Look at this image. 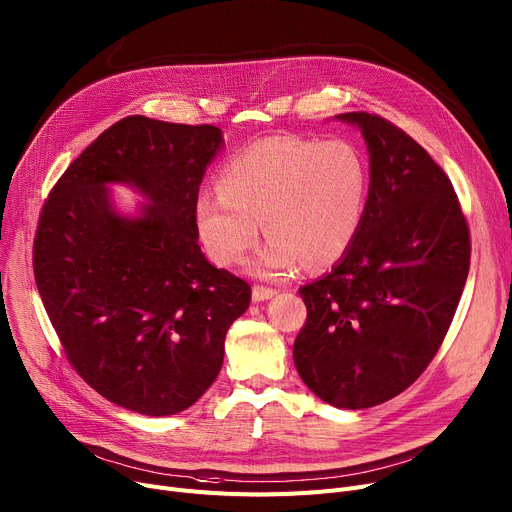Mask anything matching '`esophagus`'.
<instances>
[{"mask_svg": "<svg viewBox=\"0 0 512 512\" xmlns=\"http://www.w3.org/2000/svg\"><path fill=\"white\" fill-rule=\"evenodd\" d=\"M277 295V291L273 289V287H262V285H254V289H252V297H254V302H264V299H270V297H275Z\"/></svg>", "mask_w": 512, "mask_h": 512, "instance_id": "obj_1", "label": "esophagus"}]
</instances>
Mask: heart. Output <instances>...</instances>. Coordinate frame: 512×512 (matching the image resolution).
<instances>
[{
  "label": "heart",
  "instance_id": "b5f03b06",
  "mask_svg": "<svg viewBox=\"0 0 512 512\" xmlns=\"http://www.w3.org/2000/svg\"><path fill=\"white\" fill-rule=\"evenodd\" d=\"M217 186L194 204L206 252L221 266L244 262L262 220L270 237L250 270L273 279L306 260L326 266L347 254L366 217L370 171L349 140L283 134L239 148L221 167Z\"/></svg>",
  "mask_w": 512,
  "mask_h": 512
}]
</instances>
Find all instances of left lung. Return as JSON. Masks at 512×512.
I'll return each instance as SVG.
<instances>
[{"instance_id": "8db88e82", "label": "left lung", "mask_w": 512, "mask_h": 512, "mask_svg": "<svg viewBox=\"0 0 512 512\" xmlns=\"http://www.w3.org/2000/svg\"><path fill=\"white\" fill-rule=\"evenodd\" d=\"M370 155V196L353 246L304 285L295 368L316 397L366 409L411 386L440 349L469 273V227L446 173L384 117L353 111Z\"/></svg>"}]
</instances>
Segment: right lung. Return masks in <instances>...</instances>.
<instances>
[{"label": "right lung", "instance_id": "1", "mask_svg": "<svg viewBox=\"0 0 512 512\" xmlns=\"http://www.w3.org/2000/svg\"><path fill=\"white\" fill-rule=\"evenodd\" d=\"M223 146L217 126L130 115L66 169L43 204L35 281L68 362L107 401L142 415L194 405L221 372L250 285L206 260L194 204ZM109 183L147 200L119 216Z\"/></svg>", "mask_w": 512, "mask_h": 512}]
</instances>
